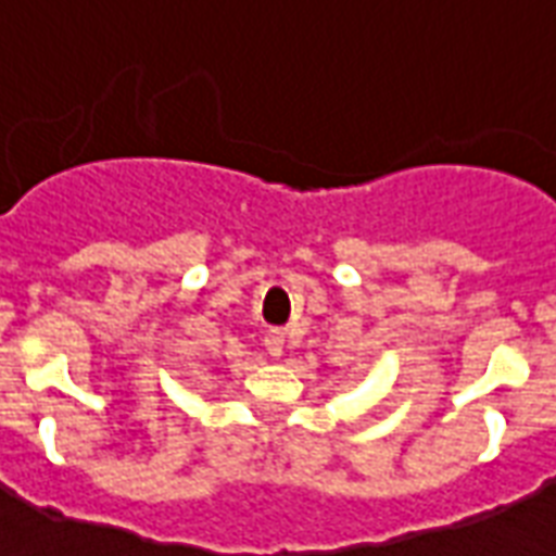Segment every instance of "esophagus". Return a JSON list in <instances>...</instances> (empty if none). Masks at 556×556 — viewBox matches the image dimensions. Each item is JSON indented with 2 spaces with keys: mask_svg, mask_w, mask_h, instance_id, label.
<instances>
[{
  "mask_svg": "<svg viewBox=\"0 0 556 556\" xmlns=\"http://www.w3.org/2000/svg\"><path fill=\"white\" fill-rule=\"evenodd\" d=\"M286 342H289V339H286L282 330H267L265 333V349L270 357H279V354L286 351Z\"/></svg>",
  "mask_w": 556,
  "mask_h": 556,
  "instance_id": "34e87169",
  "label": "esophagus"
}]
</instances>
